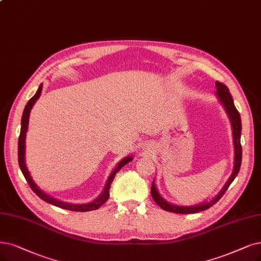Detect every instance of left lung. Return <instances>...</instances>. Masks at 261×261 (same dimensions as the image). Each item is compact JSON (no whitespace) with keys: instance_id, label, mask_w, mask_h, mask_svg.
I'll use <instances>...</instances> for the list:
<instances>
[{"instance_id":"8db88e82","label":"left lung","mask_w":261,"mask_h":261,"mask_svg":"<svg viewBox=\"0 0 261 261\" xmlns=\"http://www.w3.org/2000/svg\"><path fill=\"white\" fill-rule=\"evenodd\" d=\"M215 88L216 93L215 95L217 99L223 105L227 116L229 118L231 124V129H232V138H233V149H234V160H233V170L231 172V175L229 176L228 180L226 181L225 185L222 187V190L215 195L212 199L200 202L199 204L195 205H179V204H173L167 201L165 198L160 194L158 187L155 186V183L153 181L152 187H151V195L153 197L154 201L158 203L163 210L173 212V213H179V214H192L197 213L200 211H204L209 209L214 203H216L218 200L221 199V197L224 195V193L227 191V189L232 183L237 174L239 173L240 167H241V161H242V147H241V130H242V125H241V118H240V113L237 110L233 99L229 93L228 88L223 85V83L216 81L215 82Z\"/></svg>"}]
</instances>
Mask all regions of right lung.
Masks as SVG:
<instances>
[{
  "label": "right lung",
  "mask_w": 261,
  "mask_h": 261,
  "mask_svg": "<svg viewBox=\"0 0 261 261\" xmlns=\"http://www.w3.org/2000/svg\"><path fill=\"white\" fill-rule=\"evenodd\" d=\"M41 90H43V83H40V86L37 90V92L35 93V95L29 100V102L25 105V108L23 110L22 113V118H21V129H20V136H19V140H18V162H19V167L20 169H21L25 180L28 181L29 185L32 191L39 197L43 199L44 201L50 203V204H54L56 206L62 207V209H66L69 211H77V212H87V211H93V210H96L98 207L105 203L108 198H109V190H110V184L112 183L113 179H114V175L117 174V172L122 168L123 166L126 165L127 163H129L130 161H133V156L128 155L126 158L122 159L118 165L116 166V168L112 170V172L110 173V175L108 176L107 182L103 186V190L100 193V195L91 202L88 203H70V202H65V201H62L57 199V198L50 196L49 194H47L46 192L41 191L39 189V186L34 182V180L32 179V176H31L29 170H28V167L25 164V137H27V133H28V128H29V118H30V113L31 110H32L34 103L36 102V100L39 98L40 94H41Z\"/></svg>",
  "instance_id": "obj_1"
}]
</instances>
